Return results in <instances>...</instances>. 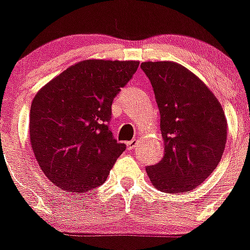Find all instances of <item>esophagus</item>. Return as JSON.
<instances>
[{
    "label": "esophagus",
    "mask_w": 250,
    "mask_h": 250,
    "mask_svg": "<svg viewBox=\"0 0 250 250\" xmlns=\"http://www.w3.org/2000/svg\"><path fill=\"white\" fill-rule=\"evenodd\" d=\"M136 145H137V141H134V139H132V141H129V142H127V147H128V149H133L134 147H136Z\"/></svg>",
    "instance_id": "1"
}]
</instances>
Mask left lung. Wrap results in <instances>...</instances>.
Listing matches in <instances>:
<instances>
[{"instance_id":"1","label":"left lung","mask_w":250,"mask_h":250,"mask_svg":"<svg viewBox=\"0 0 250 250\" xmlns=\"http://www.w3.org/2000/svg\"><path fill=\"white\" fill-rule=\"evenodd\" d=\"M152 83L161 113L164 156L146 168L150 182L164 193L190 192L217 168L227 143L222 104L203 81L170 61L141 64Z\"/></svg>"}]
</instances>
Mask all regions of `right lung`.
Wrapping results in <instances>:
<instances>
[{
    "mask_svg": "<svg viewBox=\"0 0 250 250\" xmlns=\"http://www.w3.org/2000/svg\"><path fill=\"white\" fill-rule=\"evenodd\" d=\"M138 66V61H81L37 92L30 111L31 147L60 189L86 193L100 187L125 152L108 122L114 97Z\"/></svg>",
    "mask_w": 250,
    "mask_h": 250,
    "instance_id": "add662e5",
    "label": "right lung"
}]
</instances>
